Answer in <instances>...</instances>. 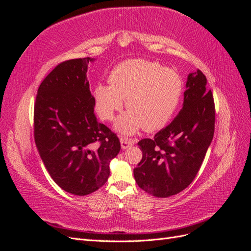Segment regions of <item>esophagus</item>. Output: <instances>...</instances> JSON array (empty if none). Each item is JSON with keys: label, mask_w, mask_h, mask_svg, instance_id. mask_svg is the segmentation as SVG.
<instances>
[{"label": "esophagus", "mask_w": 251, "mask_h": 251, "mask_svg": "<svg viewBox=\"0 0 251 251\" xmlns=\"http://www.w3.org/2000/svg\"><path fill=\"white\" fill-rule=\"evenodd\" d=\"M134 143H135L134 139H128V138H126V137H123L120 139V144H121V148H123V150H126L127 148L132 147Z\"/></svg>", "instance_id": "obj_1"}]
</instances>
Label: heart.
Segmentation results:
<instances>
[{
  "label": "heart",
  "mask_w": 251,
  "mask_h": 251,
  "mask_svg": "<svg viewBox=\"0 0 251 251\" xmlns=\"http://www.w3.org/2000/svg\"><path fill=\"white\" fill-rule=\"evenodd\" d=\"M109 82L110 86L95 87V108L101 119L112 120L126 98L128 111L115 123L116 131L124 135H133L142 127L147 132L160 130L176 112L183 93V82L176 71L144 59L119 64L109 75Z\"/></svg>",
  "instance_id": "b5f03b06"
}]
</instances>
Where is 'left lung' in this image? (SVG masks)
<instances>
[{
    "label": "left lung",
    "instance_id": "obj_1",
    "mask_svg": "<svg viewBox=\"0 0 251 251\" xmlns=\"http://www.w3.org/2000/svg\"><path fill=\"white\" fill-rule=\"evenodd\" d=\"M206 77L189 73L183 107L153 139L138 142L142 159L134 169L136 183L144 192L168 198L185 189L198 174L215 132V103Z\"/></svg>",
    "mask_w": 251,
    "mask_h": 251
}]
</instances>
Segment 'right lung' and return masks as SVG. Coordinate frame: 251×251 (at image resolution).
I'll return each instance as SVG.
<instances>
[{
	"instance_id": "obj_1",
	"label": "right lung",
	"mask_w": 251,
	"mask_h": 251,
	"mask_svg": "<svg viewBox=\"0 0 251 251\" xmlns=\"http://www.w3.org/2000/svg\"><path fill=\"white\" fill-rule=\"evenodd\" d=\"M90 62L94 59L57 65L42 81L34 104V140L45 168L60 188L76 196L108 181L110 162L120 151L116 134L95 117Z\"/></svg>"
}]
</instances>
